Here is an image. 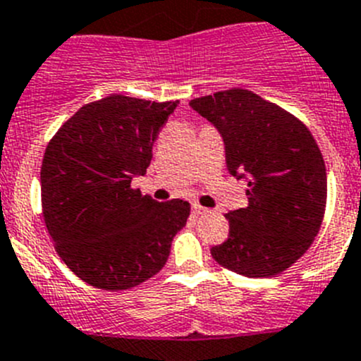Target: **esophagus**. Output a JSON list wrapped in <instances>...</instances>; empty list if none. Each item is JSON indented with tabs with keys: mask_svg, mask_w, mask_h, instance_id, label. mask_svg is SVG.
Masks as SVG:
<instances>
[{
	"mask_svg": "<svg viewBox=\"0 0 361 361\" xmlns=\"http://www.w3.org/2000/svg\"><path fill=\"white\" fill-rule=\"evenodd\" d=\"M191 209H193L195 214H206V213H209V209H206V207H202V206H200V204H197V202H195L193 206H191Z\"/></svg>",
	"mask_w": 361,
	"mask_h": 361,
	"instance_id": "1",
	"label": "esophagus"
}]
</instances>
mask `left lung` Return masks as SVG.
I'll return each mask as SVG.
<instances>
[{
	"instance_id": "8db88e82",
	"label": "left lung",
	"mask_w": 361,
	"mask_h": 361,
	"mask_svg": "<svg viewBox=\"0 0 361 361\" xmlns=\"http://www.w3.org/2000/svg\"><path fill=\"white\" fill-rule=\"evenodd\" d=\"M190 105L220 130L229 173L249 178V204L226 214L229 238L211 256L245 277L288 270L312 247L326 213V164L315 137L292 112L247 89Z\"/></svg>"
}]
</instances>
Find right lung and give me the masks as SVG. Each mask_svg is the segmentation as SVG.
Wrapping results in <instances>:
<instances>
[{"label":"right lung","mask_w":361,"mask_h":361,"mask_svg":"<svg viewBox=\"0 0 361 361\" xmlns=\"http://www.w3.org/2000/svg\"><path fill=\"white\" fill-rule=\"evenodd\" d=\"M175 102L111 94L85 104L55 132L41 166V202L55 250L77 277L118 292L166 264L190 204L155 202L132 188L152 161Z\"/></svg>","instance_id":"1"}]
</instances>
